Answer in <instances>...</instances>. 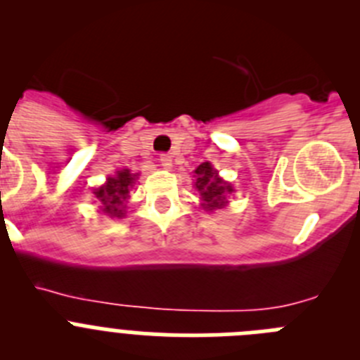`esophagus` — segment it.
Masks as SVG:
<instances>
[{"mask_svg":"<svg viewBox=\"0 0 360 360\" xmlns=\"http://www.w3.org/2000/svg\"><path fill=\"white\" fill-rule=\"evenodd\" d=\"M158 160H160V165L162 167H164V169H171V167H173V158L169 157V155H160V158H158Z\"/></svg>","mask_w":360,"mask_h":360,"instance_id":"1","label":"esophagus"}]
</instances>
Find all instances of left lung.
Here are the masks:
<instances>
[{
    "mask_svg": "<svg viewBox=\"0 0 360 360\" xmlns=\"http://www.w3.org/2000/svg\"><path fill=\"white\" fill-rule=\"evenodd\" d=\"M196 189L202 196V207L205 211H214L227 205V195H231L232 186L218 176V171L209 162H203L195 169Z\"/></svg>",
    "mask_w": 360,
    "mask_h": 360,
    "instance_id": "1",
    "label": "left lung"
}]
</instances>
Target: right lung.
Listing matches in <instances>:
<instances>
[{"instance_id":"obj_1","label":"right lung","mask_w":360,"mask_h":360,"mask_svg":"<svg viewBox=\"0 0 360 360\" xmlns=\"http://www.w3.org/2000/svg\"><path fill=\"white\" fill-rule=\"evenodd\" d=\"M135 178L139 174H133L129 169H120L117 174L106 178V184L97 189H94L95 198L101 202V211L110 218H122L126 214V202L129 198Z\"/></svg>"}]
</instances>
